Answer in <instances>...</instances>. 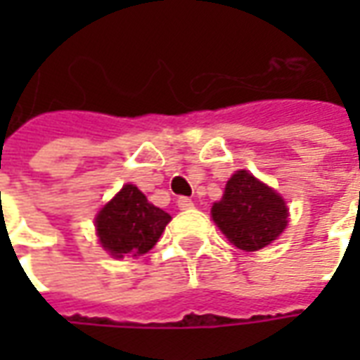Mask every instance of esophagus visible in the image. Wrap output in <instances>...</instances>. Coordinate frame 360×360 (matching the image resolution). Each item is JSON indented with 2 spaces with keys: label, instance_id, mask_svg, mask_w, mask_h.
<instances>
[{
  "label": "esophagus",
  "instance_id": "obj_1",
  "mask_svg": "<svg viewBox=\"0 0 360 360\" xmlns=\"http://www.w3.org/2000/svg\"><path fill=\"white\" fill-rule=\"evenodd\" d=\"M177 206H179V210H191L195 204H193V200L187 198V196H179V198H177Z\"/></svg>",
  "mask_w": 360,
  "mask_h": 360
}]
</instances>
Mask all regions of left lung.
<instances>
[{
    "label": "left lung",
    "instance_id": "left-lung-1",
    "mask_svg": "<svg viewBox=\"0 0 360 360\" xmlns=\"http://www.w3.org/2000/svg\"><path fill=\"white\" fill-rule=\"evenodd\" d=\"M285 200L247 169L227 181L221 200L212 206V218L237 249H264L287 227Z\"/></svg>",
    "mask_w": 360,
    "mask_h": 360
}]
</instances>
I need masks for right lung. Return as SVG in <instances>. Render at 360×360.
Listing matches in <instances>:
<instances>
[{
    "mask_svg": "<svg viewBox=\"0 0 360 360\" xmlns=\"http://www.w3.org/2000/svg\"><path fill=\"white\" fill-rule=\"evenodd\" d=\"M169 219L134 185H125L98 212L96 233L111 257H141L156 245Z\"/></svg>",
    "mask_w": 360,
    "mask_h": 360,
    "instance_id": "right-lung-1",
    "label": "right lung"
}]
</instances>
